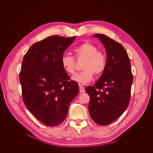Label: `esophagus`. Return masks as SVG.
Listing matches in <instances>:
<instances>
[{
    "instance_id": "34e87169",
    "label": "esophagus",
    "mask_w": 153,
    "mask_h": 153,
    "mask_svg": "<svg viewBox=\"0 0 153 153\" xmlns=\"http://www.w3.org/2000/svg\"><path fill=\"white\" fill-rule=\"evenodd\" d=\"M79 89H80V93H82V92H85V89H84V87L82 85H79Z\"/></svg>"
}]
</instances>
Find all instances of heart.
I'll return each mask as SVG.
<instances>
[{"instance_id":"b5f03b06","label":"heart","mask_w":153,"mask_h":153,"mask_svg":"<svg viewBox=\"0 0 153 153\" xmlns=\"http://www.w3.org/2000/svg\"><path fill=\"white\" fill-rule=\"evenodd\" d=\"M77 59H85L82 64V71L72 77V79L80 84L89 83L96 75L102 74L106 66L107 58L103 51L98 50V47L90 42H84L78 45L74 50ZM61 65L65 71L73 75L76 71V60L69 55H64L61 59Z\"/></svg>"}]
</instances>
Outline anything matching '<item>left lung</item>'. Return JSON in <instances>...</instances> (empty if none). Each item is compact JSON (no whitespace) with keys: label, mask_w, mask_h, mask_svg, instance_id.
I'll use <instances>...</instances> for the list:
<instances>
[{"label":"left lung","mask_w":153,"mask_h":153,"mask_svg":"<svg viewBox=\"0 0 153 153\" xmlns=\"http://www.w3.org/2000/svg\"><path fill=\"white\" fill-rule=\"evenodd\" d=\"M93 37L98 38L105 47L107 63L98 80L85 91L90 96L88 108L91 118L96 124L105 126L127 108L133 78L130 60L123 46L104 34Z\"/></svg>","instance_id":"left-lung-1"}]
</instances>
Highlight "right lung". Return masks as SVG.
Here are the masks:
<instances>
[{
	"label": "right lung",
	"instance_id": "right-lung-1",
	"mask_svg": "<svg viewBox=\"0 0 153 153\" xmlns=\"http://www.w3.org/2000/svg\"><path fill=\"white\" fill-rule=\"evenodd\" d=\"M76 36L48 37L32 45L23 59L20 82L24 103L32 115L48 126L65 119L69 106L79 92L61 59Z\"/></svg>",
	"mask_w": 153,
	"mask_h": 153
}]
</instances>
